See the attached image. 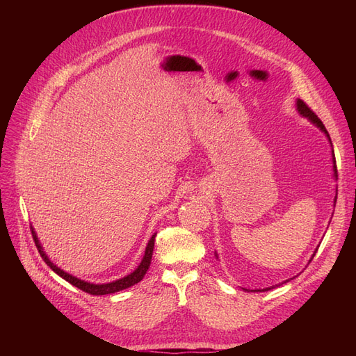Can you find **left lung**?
<instances>
[{"label":"left lung","mask_w":356,"mask_h":356,"mask_svg":"<svg viewBox=\"0 0 356 356\" xmlns=\"http://www.w3.org/2000/svg\"><path fill=\"white\" fill-rule=\"evenodd\" d=\"M297 110H298V113L301 114V115H305V117H307L310 122H314L322 132H324L327 136H328V139H330V135H328V132H327V129H325V126H324V123L321 122V118L312 111L309 106H307V104L306 102H303L301 99H298L297 101ZM330 143H331V139H330ZM332 154H334V152H332ZM332 161H334V177H336V179H337V166H336V157H332ZM334 202H337V196H336V199H334ZM318 251V250H316ZM316 251H315V254H316ZM315 254L312 255V258L309 260V263L314 260V257H315ZM291 279H294V277H291ZM291 279H288V281H291ZM288 281H285V282H288ZM266 289H270V288H266ZM264 289V291H266Z\"/></svg>","instance_id":"left-lung-1"}]
</instances>
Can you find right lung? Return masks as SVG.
Listing matches in <instances>:
<instances>
[{
  "label": "right lung",
  "instance_id": "right-lung-1",
  "mask_svg": "<svg viewBox=\"0 0 356 356\" xmlns=\"http://www.w3.org/2000/svg\"><path fill=\"white\" fill-rule=\"evenodd\" d=\"M31 233H32V238H34L35 246H37V250H38L41 258L46 261V264L51 268V270L55 272V273H58L60 277L65 279V281L70 282L71 285L77 286L79 289L84 291V293H89V294H92V296H105V294L118 293V291L126 289V288H129V286H132V285L138 284L139 281H143V277H144V275L147 273L148 267H149V263H152L153 250H154V239H156V234H153L152 239H149V242H148V245H147V248H145V255H144V258H143V261H141V264L138 266V268H136V270H135L134 273L127 275V276H124V277H122V279H118V281L99 285V284L84 282V281H81V279H79V277H75V276H72V275H70V273H67V272L60 270L59 267H56L55 264H53V263L49 260V257L44 254V251H42V248H41V245H40V242H38L37 234H35V232H34V229H32V227H31Z\"/></svg>",
  "mask_w": 356,
  "mask_h": 356
}]
</instances>
